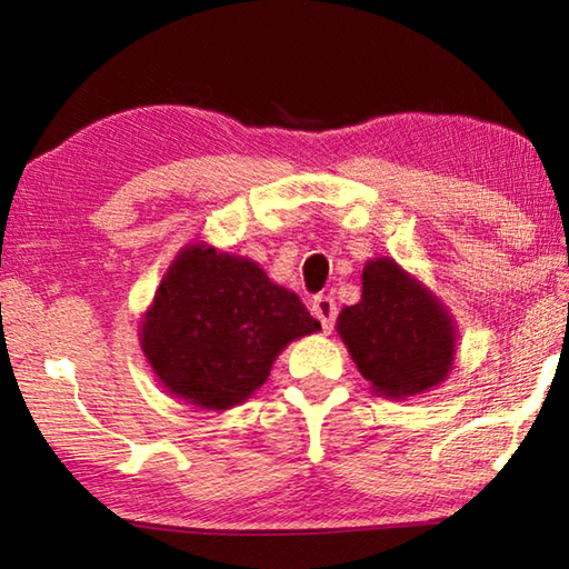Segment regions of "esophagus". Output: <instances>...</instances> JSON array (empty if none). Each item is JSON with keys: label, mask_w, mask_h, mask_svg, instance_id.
<instances>
[{"label": "esophagus", "mask_w": 569, "mask_h": 569, "mask_svg": "<svg viewBox=\"0 0 569 569\" xmlns=\"http://www.w3.org/2000/svg\"><path fill=\"white\" fill-rule=\"evenodd\" d=\"M312 316H316L322 325L325 332H330L335 328V320H337V306H335V298L330 296H318L312 300Z\"/></svg>", "instance_id": "esophagus-1"}]
</instances>
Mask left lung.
Here are the masks:
<instances>
[{
    "mask_svg": "<svg viewBox=\"0 0 569 569\" xmlns=\"http://www.w3.org/2000/svg\"><path fill=\"white\" fill-rule=\"evenodd\" d=\"M337 330L361 377L383 396L426 391L452 367V320L426 288L389 259L365 266L361 300L340 312Z\"/></svg>",
    "mask_w": 569,
    "mask_h": 569,
    "instance_id": "8db88e82",
    "label": "left lung"
}]
</instances>
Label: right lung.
Here are the masks:
<instances>
[{
    "label": "right lung",
    "mask_w": 569,
    "mask_h": 569,
    "mask_svg": "<svg viewBox=\"0 0 569 569\" xmlns=\"http://www.w3.org/2000/svg\"><path fill=\"white\" fill-rule=\"evenodd\" d=\"M318 330L298 296L271 283L253 261L188 247L161 281L141 347L168 391L224 410L269 379L288 342Z\"/></svg>",
    "instance_id": "right-lung-1"
}]
</instances>
